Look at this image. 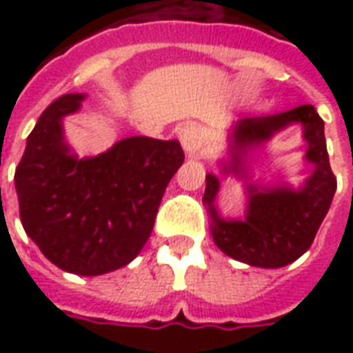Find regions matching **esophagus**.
<instances>
[{
	"instance_id": "34e87169",
	"label": "esophagus",
	"mask_w": 353,
	"mask_h": 353,
	"mask_svg": "<svg viewBox=\"0 0 353 353\" xmlns=\"http://www.w3.org/2000/svg\"><path fill=\"white\" fill-rule=\"evenodd\" d=\"M177 138H179V143L183 147V151L187 154L196 153L202 145V136H200V132L196 126H192V124H185L181 126L179 130H177Z\"/></svg>"
}]
</instances>
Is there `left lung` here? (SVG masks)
<instances>
[{
  "label": "left lung",
  "mask_w": 353,
  "mask_h": 353,
  "mask_svg": "<svg viewBox=\"0 0 353 353\" xmlns=\"http://www.w3.org/2000/svg\"><path fill=\"white\" fill-rule=\"evenodd\" d=\"M291 123L303 126L307 141L305 160L312 164V174L299 190L288 185L268 188L252 184L245 154ZM221 174L244 179L248 204L244 217H221L215 206L221 185L219 177L206 174L202 202L212 219L210 230L215 245L232 259L259 268H280L306 253L336 191V177L327 154L323 121L314 105H299L276 115L238 121L229 134V161H221Z\"/></svg>",
  "instance_id": "8db88e82"
}]
</instances>
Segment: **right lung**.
<instances>
[{
  "label": "right lung",
  "instance_id": "obj_1",
  "mask_svg": "<svg viewBox=\"0 0 353 353\" xmlns=\"http://www.w3.org/2000/svg\"><path fill=\"white\" fill-rule=\"evenodd\" d=\"M83 100L85 94H64L43 111L14 187L22 227L43 255L65 272L100 276L141 252L185 154L177 139L132 136L79 159L65 141L64 119Z\"/></svg>",
  "mask_w": 353,
  "mask_h": 353
}]
</instances>
